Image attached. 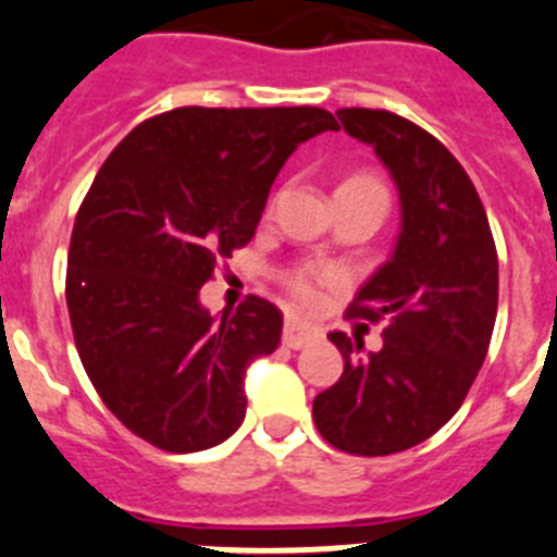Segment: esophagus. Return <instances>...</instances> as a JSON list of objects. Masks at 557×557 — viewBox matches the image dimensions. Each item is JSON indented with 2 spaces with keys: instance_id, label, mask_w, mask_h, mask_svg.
<instances>
[{
  "instance_id": "1",
  "label": "esophagus",
  "mask_w": 557,
  "mask_h": 557,
  "mask_svg": "<svg viewBox=\"0 0 557 557\" xmlns=\"http://www.w3.org/2000/svg\"><path fill=\"white\" fill-rule=\"evenodd\" d=\"M315 338H319V330L305 324V321H298V319L284 321V344H287L289 350H301V347H307V344L315 342Z\"/></svg>"
}]
</instances>
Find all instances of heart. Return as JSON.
I'll use <instances>...</instances> for the list:
<instances>
[{"label": "heart", "mask_w": 557, "mask_h": 557, "mask_svg": "<svg viewBox=\"0 0 557 557\" xmlns=\"http://www.w3.org/2000/svg\"><path fill=\"white\" fill-rule=\"evenodd\" d=\"M344 185L364 187V190L381 193V196H384V187H381L375 178L356 176V178H347ZM327 278H333V270L330 268H305V270H298V273L289 278V287H293V293H296V298L301 301V305H310V301H315V287H319L321 282H327Z\"/></svg>", "instance_id": "heart-1"}]
</instances>
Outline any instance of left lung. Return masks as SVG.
<instances>
[{
	"mask_svg": "<svg viewBox=\"0 0 557 557\" xmlns=\"http://www.w3.org/2000/svg\"><path fill=\"white\" fill-rule=\"evenodd\" d=\"M335 116L387 168L401 227L350 307L387 321L384 344L367 352L358 333H330L344 372L315 395L312 421L344 453L389 455L438 433L470 393L498 312V252L467 170L435 136L389 110Z\"/></svg>",
	"mask_w": 557,
	"mask_h": 557,
	"instance_id": "1",
	"label": "left lung"
}]
</instances>
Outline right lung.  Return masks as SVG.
I'll return each instance as SVG.
<instances>
[{
    "mask_svg": "<svg viewBox=\"0 0 557 557\" xmlns=\"http://www.w3.org/2000/svg\"><path fill=\"white\" fill-rule=\"evenodd\" d=\"M338 131L321 108H176L119 141L73 224L67 312L87 379L131 433L168 453L227 441L247 367L278 347L282 310L250 296L210 315L201 284L252 238L278 170Z\"/></svg>",
    "mask_w": 557,
    "mask_h": 557,
    "instance_id": "add662e5",
    "label": "right lung"
}]
</instances>
